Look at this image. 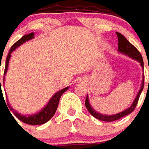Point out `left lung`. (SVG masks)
I'll list each match as a JSON object with an SVG mask.
<instances>
[{"instance_id":"1","label":"left lung","mask_w":149,"mask_h":149,"mask_svg":"<svg viewBox=\"0 0 149 149\" xmlns=\"http://www.w3.org/2000/svg\"><path fill=\"white\" fill-rule=\"evenodd\" d=\"M116 35H117V38H118V52L120 53L124 54L125 56H127L130 58L134 59L135 61H137L138 62H139L141 67L143 68V57L141 56V54L139 53V52L138 51L137 48L135 47H134L128 40L126 39L123 35L120 33H117L116 32ZM149 69V67H148ZM144 75L143 74V80H142V84L140 86V88L138 92L137 95L135 97L134 100L133 102V103L131 104V106L128 107L127 109L124 110L123 111L121 112H119V113H116V114L114 115H104L102 114V113H99L97 112V111L93 109V107L91 106L90 102H89V99H88V97L87 95L86 101H85V106H86L87 109L89 111L92 116H93L95 118L98 119L100 120H103V121H114V120H117L119 119L122 118V117H125V116L130 114L134 110L136 105L138 103V101H139V98L140 97V94L142 93L143 89V85H144ZM149 83V80H148Z\"/></svg>"}]
</instances>
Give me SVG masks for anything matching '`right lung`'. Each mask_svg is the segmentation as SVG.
I'll return each mask as SVG.
<instances>
[{
    "instance_id": "add662e5",
    "label": "right lung",
    "mask_w": 149,
    "mask_h": 149,
    "mask_svg": "<svg viewBox=\"0 0 149 149\" xmlns=\"http://www.w3.org/2000/svg\"><path fill=\"white\" fill-rule=\"evenodd\" d=\"M34 38V33H30L29 34H26L24 35L20 39L19 41H17L16 42L15 44L13 45L11 47V48L9 52V54L7 56L6 61V67H5V75L6 74L7 70H8V66H9V62H10V59L11 57V53L17 48L19 47V46L24 43L27 41H29V40ZM5 75H4V80H3V84H5ZM0 86H1V79H0ZM69 87H66L65 88H62L61 90L56 92L55 94H54L51 98L50 100L47 102V104L43 108H42V110H40L38 112H36L34 114L32 115H22L21 113H19L17 111L14 109L10 105V102H8V105H9V107H10V110L13 111L14 115L16 116L17 118L19 119V120L23 121L24 123L29 124V125H42V124H45L46 122H47L50 119L52 118L53 116L55 113H56V111L57 109V107H58L59 104V101H60V98L62 95L63 93L65 92L66 90H68ZM2 93V92H1ZM4 98V97H3ZM11 115V113H10ZM12 116V115H11Z\"/></svg>"
}]
</instances>
